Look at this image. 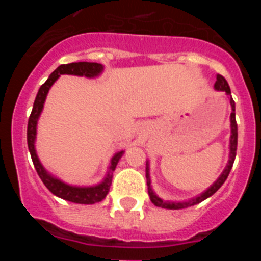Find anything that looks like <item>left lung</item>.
I'll return each mask as SVG.
<instances>
[{
  "instance_id": "obj_1",
  "label": "left lung",
  "mask_w": 261,
  "mask_h": 261,
  "mask_svg": "<svg viewBox=\"0 0 261 261\" xmlns=\"http://www.w3.org/2000/svg\"><path fill=\"white\" fill-rule=\"evenodd\" d=\"M217 90H220V91H225L227 95L231 94L230 91V87L229 84H227V81L222 77L221 74L217 75V81H216V85H214ZM230 105H231V116H230V121H231V140H230V159H229V165L226 166V168L223 170V172L221 174V176L217 179L216 183L209 188V190L205 191L202 195L197 196L196 199L191 200L188 202H166L163 200H161L155 193L153 192L150 187V177H149V168H146V179H147V191H149V196H150V200L154 205L156 206H161V208H166V209H181V208H187V206H191V205H195V204H199V202L204 201L205 199H208L211 197L212 195L217 192V191L220 190L222 184L225 183V180L227 179L229 176L230 171H231V167L234 165V159L235 155H237V145H238V125H237V120H235V102L232 100V98H230Z\"/></svg>"
}]
</instances>
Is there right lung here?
I'll return each mask as SVG.
<instances>
[{"label":"right lung","mask_w":261,"mask_h":261,"mask_svg":"<svg viewBox=\"0 0 261 261\" xmlns=\"http://www.w3.org/2000/svg\"><path fill=\"white\" fill-rule=\"evenodd\" d=\"M103 66L98 62H70V64H62L60 65L56 70L53 71L49 75L44 84L41 85L40 89L38 91V95L34 102V107H32L31 115L29 117V125H27V145H29V150L31 154L32 162L35 166V170L38 175L40 176L41 181L44 183L48 190L53 193V195L59 196L61 199L68 200L70 202H75V204H95V202L102 201L107 196L108 191H110L111 183H112V172L116 168L119 159L121 158L124 151H119L114 155V158L111 159L110 171H108L107 176L105 180L99 186L95 187H87V188H81V187H71L68 184L62 183L61 180L56 179V177L50 176L44 167L39 162L38 155H36L35 146V136H36V123H38L39 115H40L43 106H44L45 96H47L48 91H49L50 86L55 84V81L60 77L61 74H74V75H86V77H95L102 71Z\"/></svg>","instance_id":"obj_1"}]
</instances>
